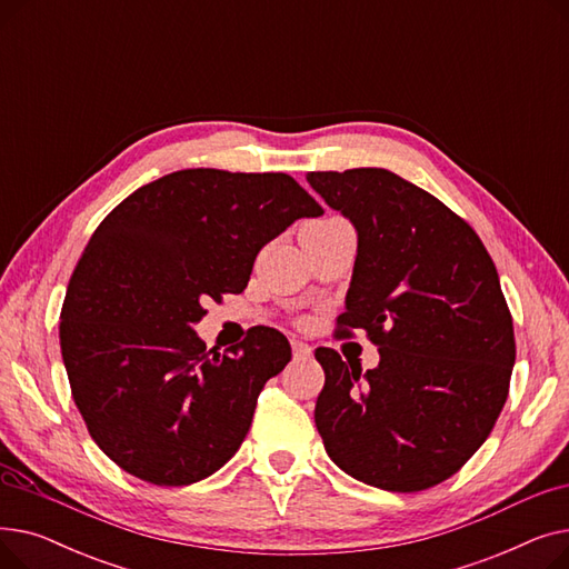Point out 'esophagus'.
<instances>
[{"label":"esophagus","mask_w":569,"mask_h":569,"mask_svg":"<svg viewBox=\"0 0 569 569\" xmlns=\"http://www.w3.org/2000/svg\"><path fill=\"white\" fill-rule=\"evenodd\" d=\"M292 355H295V360H309V357L313 355V350H311L309 343L292 339Z\"/></svg>","instance_id":"obj_1"}]
</instances>
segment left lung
<instances>
[{
  "mask_svg": "<svg viewBox=\"0 0 569 569\" xmlns=\"http://www.w3.org/2000/svg\"><path fill=\"white\" fill-rule=\"evenodd\" d=\"M357 232L346 311L380 362L318 348L316 427L365 485L412 493L452 477L489 438L515 367V330L480 237L438 198L382 168L309 172Z\"/></svg>",
  "mask_w": 569,
  "mask_h": 569,
  "instance_id": "8db88e82",
  "label": "left lung"
}]
</instances>
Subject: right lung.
<instances>
[{"label": "right lung", "mask_w": 569, "mask_h": 569, "mask_svg": "<svg viewBox=\"0 0 569 569\" xmlns=\"http://www.w3.org/2000/svg\"><path fill=\"white\" fill-rule=\"evenodd\" d=\"M322 207L283 172L189 168L119 202L69 281L59 346L89 436L159 487L204 480L247 438L288 339L253 327L228 352L193 327L204 300L242 292L258 251Z\"/></svg>", "instance_id": "right-lung-1"}]
</instances>
